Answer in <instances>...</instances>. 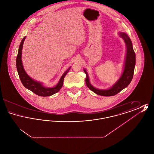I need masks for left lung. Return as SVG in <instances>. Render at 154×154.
Returning <instances> with one entry per match:
<instances>
[{"label": "left lung", "mask_w": 154, "mask_h": 154, "mask_svg": "<svg viewBox=\"0 0 154 154\" xmlns=\"http://www.w3.org/2000/svg\"><path fill=\"white\" fill-rule=\"evenodd\" d=\"M118 35L124 40L126 47V54L125 57L124 71L117 82L109 89L102 90L95 88L90 83L87 70L85 69H84V72L86 74L85 82L87 86L89 88V89L97 95L103 96L116 95L122 89L127 87L133 79L136 64V55L133 48L132 41L129 37L125 33L119 32Z\"/></svg>", "instance_id": "1"}]
</instances>
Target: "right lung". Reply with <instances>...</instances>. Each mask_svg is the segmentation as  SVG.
<instances>
[{
  "instance_id": "right-lung-1",
  "label": "right lung",
  "mask_w": 154,
  "mask_h": 154,
  "mask_svg": "<svg viewBox=\"0 0 154 154\" xmlns=\"http://www.w3.org/2000/svg\"><path fill=\"white\" fill-rule=\"evenodd\" d=\"M26 36L22 38V41L20 43L19 49H18V55L17 56V59H16V66H17V72L23 85L25 88L28 89L29 90L33 92L34 94H36L37 95L40 96H49L56 94L62 87L64 78L66 74L68 73V72L70 69L71 66L69 67L66 72L63 74V75H62V77H60V80L59 81L58 83L54 87H52V88L45 87L43 85V84L41 82L33 80L26 73L22 65V60H21L22 47H23V42Z\"/></svg>"
}]
</instances>
